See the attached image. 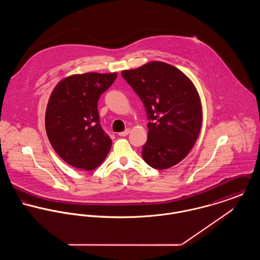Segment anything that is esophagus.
<instances>
[{
    "instance_id": "esophagus-1",
    "label": "esophagus",
    "mask_w": 260,
    "mask_h": 260,
    "mask_svg": "<svg viewBox=\"0 0 260 260\" xmlns=\"http://www.w3.org/2000/svg\"><path fill=\"white\" fill-rule=\"evenodd\" d=\"M129 132H130V129H126L125 131L120 132L118 135H119V136H121V137H125V136H127V135L129 134Z\"/></svg>"
}]
</instances>
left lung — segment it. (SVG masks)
I'll return each mask as SVG.
<instances>
[{"mask_svg": "<svg viewBox=\"0 0 260 260\" xmlns=\"http://www.w3.org/2000/svg\"><path fill=\"white\" fill-rule=\"evenodd\" d=\"M121 75L147 114L144 161L159 170L176 165L190 152L201 129V102L193 83L174 66L157 61Z\"/></svg>", "mask_w": 260, "mask_h": 260, "instance_id": "1", "label": "left lung"}]
</instances>
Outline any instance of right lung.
I'll list each match as a JSON object with an SVG mask.
<instances>
[{
	"label": "right lung",
	"mask_w": 260,
	"mask_h": 260,
	"mask_svg": "<svg viewBox=\"0 0 260 260\" xmlns=\"http://www.w3.org/2000/svg\"><path fill=\"white\" fill-rule=\"evenodd\" d=\"M116 77L117 73L73 75L62 80L50 96L45 116L49 141L65 162L78 169H95L111 148L97 106Z\"/></svg>",
	"instance_id": "obj_1"
}]
</instances>
